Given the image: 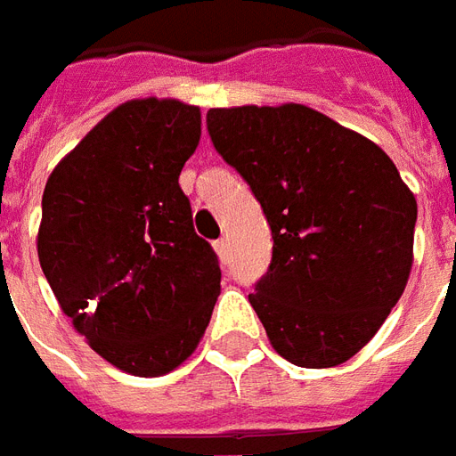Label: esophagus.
I'll return each mask as SVG.
<instances>
[{
  "instance_id": "esophagus-1",
  "label": "esophagus",
  "mask_w": 456,
  "mask_h": 456,
  "mask_svg": "<svg viewBox=\"0 0 456 456\" xmlns=\"http://www.w3.org/2000/svg\"><path fill=\"white\" fill-rule=\"evenodd\" d=\"M215 251H217V256L222 258V261H227V258H229V241H227V239H217V241H215Z\"/></svg>"
}]
</instances>
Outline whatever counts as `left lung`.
<instances>
[{
    "mask_svg": "<svg viewBox=\"0 0 456 456\" xmlns=\"http://www.w3.org/2000/svg\"><path fill=\"white\" fill-rule=\"evenodd\" d=\"M209 139L266 215L273 256L248 296L283 359H352L401 300L418 202L373 141L303 104L209 110Z\"/></svg>",
    "mask_w": 456,
    "mask_h": 456,
    "instance_id": "left-lung-1",
    "label": "left lung"
}]
</instances>
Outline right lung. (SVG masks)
Returning <instances> with one entry per match:
<instances>
[{"label": "right lung", "mask_w": 456, "mask_h": 456, "mask_svg": "<svg viewBox=\"0 0 456 456\" xmlns=\"http://www.w3.org/2000/svg\"><path fill=\"white\" fill-rule=\"evenodd\" d=\"M198 143V107L131 100L45 183L38 229L45 281L94 352L134 376H160L185 362L217 303V254L195 234L178 183Z\"/></svg>", "instance_id": "obj_1"}]
</instances>
